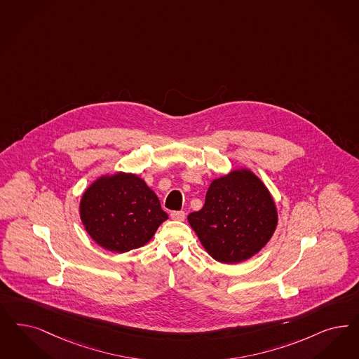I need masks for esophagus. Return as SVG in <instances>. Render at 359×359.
<instances>
[{
    "label": "esophagus",
    "instance_id": "esophagus-1",
    "mask_svg": "<svg viewBox=\"0 0 359 359\" xmlns=\"http://www.w3.org/2000/svg\"><path fill=\"white\" fill-rule=\"evenodd\" d=\"M171 219L177 220V222H183L186 219V212L184 210H172L171 212Z\"/></svg>",
    "mask_w": 359,
    "mask_h": 359
}]
</instances>
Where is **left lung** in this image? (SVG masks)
Masks as SVG:
<instances>
[{"instance_id": "obj_1", "label": "left lung", "mask_w": 359, "mask_h": 359, "mask_svg": "<svg viewBox=\"0 0 359 359\" xmlns=\"http://www.w3.org/2000/svg\"><path fill=\"white\" fill-rule=\"evenodd\" d=\"M188 223L215 260L236 264L260 252L277 226V210L260 179L238 170L210 183L204 207Z\"/></svg>"}]
</instances>
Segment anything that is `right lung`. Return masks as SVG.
Listing matches in <instances>:
<instances>
[{"label": "right lung", "mask_w": 359, "mask_h": 359, "mask_svg": "<svg viewBox=\"0 0 359 359\" xmlns=\"http://www.w3.org/2000/svg\"><path fill=\"white\" fill-rule=\"evenodd\" d=\"M79 212L91 238L116 253L143 247L168 219L155 192L133 173L99 177L83 194Z\"/></svg>", "instance_id": "right-lung-1"}]
</instances>
